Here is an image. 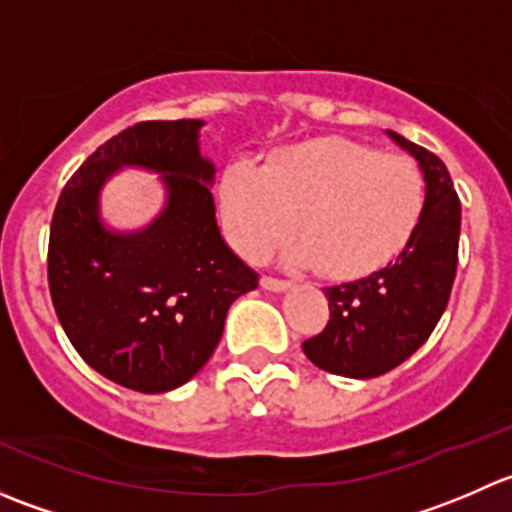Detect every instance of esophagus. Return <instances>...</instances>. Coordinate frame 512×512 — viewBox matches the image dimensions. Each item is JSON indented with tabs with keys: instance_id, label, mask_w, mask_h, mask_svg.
Segmentation results:
<instances>
[{
	"instance_id": "obj_1",
	"label": "esophagus",
	"mask_w": 512,
	"mask_h": 512,
	"mask_svg": "<svg viewBox=\"0 0 512 512\" xmlns=\"http://www.w3.org/2000/svg\"><path fill=\"white\" fill-rule=\"evenodd\" d=\"M260 285H262V289H267V292H287L289 287V282H285V280H277V277H262L260 280Z\"/></svg>"
}]
</instances>
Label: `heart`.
Instances as JSON below:
<instances>
[{"mask_svg": "<svg viewBox=\"0 0 512 512\" xmlns=\"http://www.w3.org/2000/svg\"><path fill=\"white\" fill-rule=\"evenodd\" d=\"M426 208V180L414 160L384 156L347 138H317L275 153L260 170L230 165L220 180V213L245 257L282 247L289 265H319L334 280L384 270L414 237Z\"/></svg>", "mask_w": 512, "mask_h": 512, "instance_id": "1", "label": "heart"}]
</instances>
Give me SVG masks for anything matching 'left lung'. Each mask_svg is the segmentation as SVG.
I'll list each match as a JSON object with an SVG mask.
<instances>
[{
	"label": "left lung",
	"mask_w": 512,
	"mask_h": 512,
	"mask_svg": "<svg viewBox=\"0 0 512 512\" xmlns=\"http://www.w3.org/2000/svg\"><path fill=\"white\" fill-rule=\"evenodd\" d=\"M386 136L416 158L426 180V208L409 245L384 270L327 287L329 322L302 344L319 369L374 379L426 344L446 312L458 265L461 200L443 160L394 131Z\"/></svg>",
	"instance_id": "8db88e82"
}]
</instances>
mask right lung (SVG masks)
<instances>
[{
    "mask_svg": "<svg viewBox=\"0 0 512 512\" xmlns=\"http://www.w3.org/2000/svg\"><path fill=\"white\" fill-rule=\"evenodd\" d=\"M203 126L121 131L71 175L51 220L49 292L66 337L91 369L141 394L188 384L218 347L230 304L260 280L220 235ZM123 167L156 172L164 188V208L136 231L100 213L102 188Z\"/></svg>",
    "mask_w": 512,
    "mask_h": 512,
    "instance_id": "obj_1",
    "label": "right lung"
}]
</instances>
